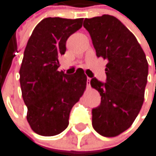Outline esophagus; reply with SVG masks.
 Masks as SVG:
<instances>
[{
    "label": "esophagus",
    "mask_w": 156,
    "mask_h": 156,
    "mask_svg": "<svg viewBox=\"0 0 156 156\" xmlns=\"http://www.w3.org/2000/svg\"><path fill=\"white\" fill-rule=\"evenodd\" d=\"M90 80H91V77L87 76V86H90Z\"/></svg>",
    "instance_id": "esophagus-1"
}]
</instances>
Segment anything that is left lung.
Returning a JSON list of instances; mask_svg holds the SVG:
<instances>
[{"label": "left lung", "mask_w": 156, "mask_h": 156, "mask_svg": "<svg viewBox=\"0 0 156 156\" xmlns=\"http://www.w3.org/2000/svg\"><path fill=\"white\" fill-rule=\"evenodd\" d=\"M83 26L96 56L107 60L106 82L91 80L101 96L100 105L92 109L93 127L104 136H115L131 126L142 107L149 69L146 56L135 35L115 16L85 19Z\"/></svg>", "instance_id": "8db88e82"}]
</instances>
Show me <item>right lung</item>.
I'll return each instance as SVG.
<instances>
[{"instance_id": "right-lung-1", "label": "right lung", "mask_w": 156, "mask_h": 156, "mask_svg": "<svg viewBox=\"0 0 156 156\" xmlns=\"http://www.w3.org/2000/svg\"><path fill=\"white\" fill-rule=\"evenodd\" d=\"M82 20L47 17L28 40L20 82L27 121L38 135L51 136L66 129L70 111L86 88L87 76L81 68L71 76L58 69L67 39L82 27Z\"/></svg>"}]
</instances>
